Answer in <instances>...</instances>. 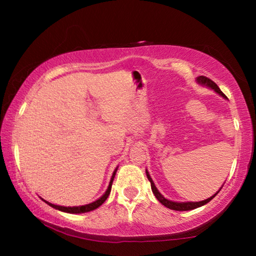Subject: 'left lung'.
Segmentation results:
<instances>
[{
    "instance_id": "1",
    "label": "left lung",
    "mask_w": 256,
    "mask_h": 256,
    "mask_svg": "<svg viewBox=\"0 0 256 256\" xmlns=\"http://www.w3.org/2000/svg\"><path fill=\"white\" fill-rule=\"evenodd\" d=\"M196 82L198 84H202V86H206V88H210L211 90H214V92H216V94H219V96H222V97H224V99H227V97L224 96V94H222V90L219 89V86H216L214 81L212 80H210L209 78H206V76H198L196 78ZM146 177H148V180H149V182L151 183V190H152V193L154 194V196L157 198V200L162 203V206H164L166 208H168V209H172V210H175V211H188V210H193V209H196V208H198V206H204V204H206L208 202H210L212 198H214L216 194L219 193V190H222V188H219V190L216 193H214V196H210V198H208L206 200H203V201H198V202H175V201H172V200H168V198H164L162 193L159 192L158 190V188H156V185H154V180H152V178H151V176L149 175V172L146 170Z\"/></svg>"
}]
</instances>
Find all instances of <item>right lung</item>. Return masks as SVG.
<instances>
[{"label":"right lung","instance_id":"right-lung-1","mask_svg":"<svg viewBox=\"0 0 256 256\" xmlns=\"http://www.w3.org/2000/svg\"><path fill=\"white\" fill-rule=\"evenodd\" d=\"M118 167H116L114 172H112V178H110V184H108V188H107V190H106V192L104 193L102 196L98 198V200L94 201V202H92V203H89V204L79 206H56V204H53V203L46 201V200H44V198H42V200L44 201L45 203H47V204H48L50 206L54 208V209H56V210L62 211V212H66V214H84V212L92 211V210L97 209V208L100 206L102 204V203L107 200V198H108V196H110V193L112 185V180H114V177H115V175H116V172H118Z\"/></svg>","mask_w":256,"mask_h":256}]
</instances>
